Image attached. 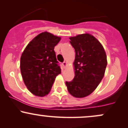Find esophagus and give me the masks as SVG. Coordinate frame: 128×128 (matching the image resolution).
I'll list each match as a JSON object with an SVG mask.
<instances>
[{"mask_svg": "<svg viewBox=\"0 0 128 128\" xmlns=\"http://www.w3.org/2000/svg\"><path fill=\"white\" fill-rule=\"evenodd\" d=\"M62 65H63V66H64V67H66V66H67V62H66V61H64V62H62Z\"/></svg>", "mask_w": 128, "mask_h": 128, "instance_id": "esophagus-1", "label": "esophagus"}]
</instances>
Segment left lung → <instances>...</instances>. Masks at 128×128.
I'll list each match as a JSON object with an SVG mask.
<instances>
[{"instance_id": "1", "label": "left lung", "mask_w": 128, "mask_h": 128, "mask_svg": "<svg viewBox=\"0 0 128 128\" xmlns=\"http://www.w3.org/2000/svg\"><path fill=\"white\" fill-rule=\"evenodd\" d=\"M76 56L74 62L75 76L66 82L69 93L76 98L85 97L96 88L104 77L107 61L102 44L89 34L70 38Z\"/></svg>"}]
</instances>
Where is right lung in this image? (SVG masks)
Listing matches in <instances>:
<instances>
[{"label": "right lung", "instance_id": "add662e5", "mask_svg": "<svg viewBox=\"0 0 128 128\" xmlns=\"http://www.w3.org/2000/svg\"><path fill=\"white\" fill-rule=\"evenodd\" d=\"M61 40L48 32L39 34L27 44L20 60L23 80L29 91L44 96L50 91L55 78L61 73L54 47Z\"/></svg>", "mask_w": 128, "mask_h": 128}]
</instances>
